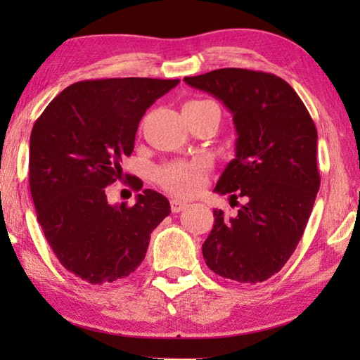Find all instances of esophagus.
I'll return each mask as SVG.
<instances>
[{
  "label": "esophagus",
  "mask_w": 360,
  "mask_h": 360,
  "mask_svg": "<svg viewBox=\"0 0 360 360\" xmlns=\"http://www.w3.org/2000/svg\"><path fill=\"white\" fill-rule=\"evenodd\" d=\"M187 208L186 202H181V200H172V211L173 212H181Z\"/></svg>",
  "instance_id": "1"
}]
</instances>
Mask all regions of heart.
<instances>
[{"mask_svg": "<svg viewBox=\"0 0 360 360\" xmlns=\"http://www.w3.org/2000/svg\"><path fill=\"white\" fill-rule=\"evenodd\" d=\"M203 101L205 100H192L186 105ZM206 172H208V162L205 158L173 160L157 168L155 181L169 193L178 195V197H192L203 187Z\"/></svg>", "mask_w": 360, "mask_h": 360, "instance_id": "b5f03b06", "label": "heart"}]
</instances>
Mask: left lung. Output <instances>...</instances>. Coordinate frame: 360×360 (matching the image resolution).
I'll list each match as a JSON object with an SVG mask.
<instances>
[{
  "mask_svg": "<svg viewBox=\"0 0 360 360\" xmlns=\"http://www.w3.org/2000/svg\"><path fill=\"white\" fill-rule=\"evenodd\" d=\"M184 81L233 115L235 158L214 192L246 200L236 217L214 210L206 265L236 283H262L289 260L311 214L321 184L316 125L295 90L270 72L222 68Z\"/></svg>",
  "mask_w": 360,
  "mask_h": 360,
  "instance_id": "left-lung-1",
  "label": "left lung"
}]
</instances>
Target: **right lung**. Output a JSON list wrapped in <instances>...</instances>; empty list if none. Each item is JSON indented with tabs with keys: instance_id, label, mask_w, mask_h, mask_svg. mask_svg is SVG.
<instances>
[{
	"instance_id": "right-lung-1",
	"label": "right lung",
	"mask_w": 360,
	"mask_h": 360,
	"mask_svg": "<svg viewBox=\"0 0 360 360\" xmlns=\"http://www.w3.org/2000/svg\"><path fill=\"white\" fill-rule=\"evenodd\" d=\"M179 79L114 77L66 87L34 122L30 191L38 222L66 270L90 284L129 276L146 257L150 233L172 208L146 188L133 206L109 205L139 120ZM133 187L141 188L136 182Z\"/></svg>"
}]
</instances>
